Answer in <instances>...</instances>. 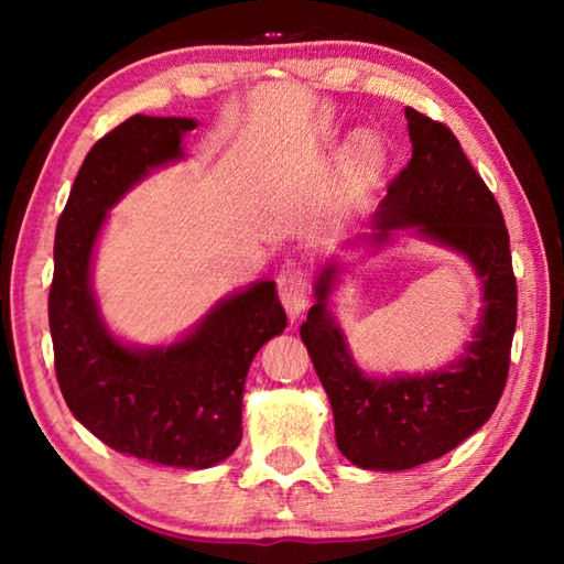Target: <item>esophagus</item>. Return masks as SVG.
<instances>
[{
	"label": "esophagus",
	"mask_w": 564,
	"mask_h": 564,
	"mask_svg": "<svg viewBox=\"0 0 564 564\" xmlns=\"http://www.w3.org/2000/svg\"><path fill=\"white\" fill-rule=\"evenodd\" d=\"M275 285H279V299L283 303V308L289 311L291 318H299L301 313L308 308V281H305V273L299 269V265L291 263L279 273L275 279Z\"/></svg>",
	"instance_id": "obj_1"
}]
</instances>
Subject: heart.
I'll use <instances>...</instances> for the list:
<instances>
[{
    "label": "heart",
    "mask_w": 564,
    "mask_h": 564,
    "mask_svg": "<svg viewBox=\"0 0 564 564\" xmlns=\"http://www.w3.org/2000/svg\"><path fill=\"white\" fill-rule=\"evenodd\" d=\"M378 161H380V149H378L376 141L368 139V137L360 139L358 147H356V169L362 174V171L376 169Z\"/></svg>",
    "instance_id": "b5f03b06"
}]
</instances>
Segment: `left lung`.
<instances>
[{
  "instance_id": "8db88e82",
  "label": "left lung",
  "mask_w": 564,
  "mask_h": 564,
  "mask_svg": "<svg viewBox=\"0 0 564 564\" xmlns=\"http://www.w3.org/2000/svg\"><path fill=\"white\" fill-rule=\"evenodd\" d=\"M405 119L413 156L388 184L376 238H386L390 228L415 226L465 253L482 279L485 311L475 340L451 368L373 380L350 360L326 311L333 269L321 273L318 301L301 326V338L328 393L338 451L368 470H410L431 463L485 425L508 383L518 323V281L500 204L443 121L413 107H405Z\"/></svg>"
}]
</instances>
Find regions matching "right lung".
Listing matches in <instances>:
<instances>
[{"label":"right lung","instance_id":"right-lung-1","mask_svg":"<svg viewBox=\"0 0 564 564\" xmlns=\"http://www.w3.org/2000/svg\"><path fill=\"white\" fill-rule=\"evenodd\" d=\"M194 119L137 117L97 141L56 224L50 330L66 405L117 453L202 470L241 443L243 383L265 340L285 328L273 281L224 301L171 348L131 350L104 330L89 261L107 208L149 169L181 156Z\"/></svg>","mask_w":564,"mask_h":564}]
</instances>
